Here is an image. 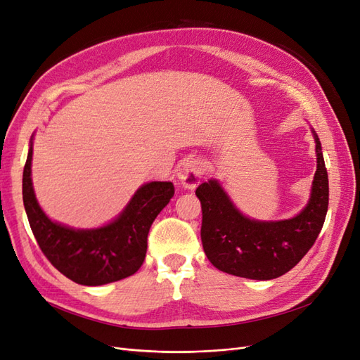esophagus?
<instances>
[{
    "label": "esophagus",
    "instance_id": "1",
    "mask_svg": "<svg viewBox=\"0 0 360 360\" xmlns=\"http://www.w3.org/2000/svg\"><path fill=\"white\" fill-rule=\"evenodd\" d=\"M202 174H204L202 165L197 159L184 160L179 168V179L183 186L189 189L197 186L200 180L202 179Z\"/></svg>",
    "mask_w": 360,
    "mask_h": 360
}]
</instances>
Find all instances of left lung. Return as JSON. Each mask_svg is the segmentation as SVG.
Instances as JSON below:
<instances>
[{"label": "left lung", "instance_id": "obj_1", "mask_svg": "<svg viewBox=\"0 0 360 360\" xmlns=\"http://www.w3.org/2000/svg\"><path fill=\"white\" fill-rule=\"evenodd\" d=\"M315 138L317 171L308 205L292 219L250 221L238 213L219 183L210 180L195 191L201 201V240L210 263L228 275L275 279L307 255L321 231L329 205V179L321 144Z\"/></svg>", "mask_w": 360, "mask_h": 360}]
</instances>
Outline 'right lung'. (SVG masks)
I'll list each match as a JSON object with an SVG mask.
<instances>
[{
  "label": "right lung",
  "mask_w": 360,
  "mask_h": 360,
  "mask_svg": "<svg viewBox=\"0 0 360 360\" xmlns=\"http://www.w3.org/2000/svg\"><path fill=\"white\" fill-rule=\"evenodd\" d=\"M31 159L32 147L24 167V205L31 231L49 263L81 285L110 284L138 271L146 258L150 226L172 198L174 184L147 183L112 224L97 230H72L41 212L32 191Z\"/></svg>",
  "instance_id": "obj_1"
}]
</instances>
